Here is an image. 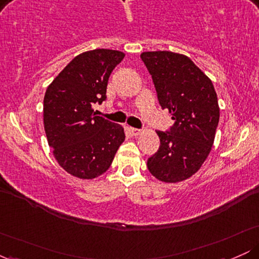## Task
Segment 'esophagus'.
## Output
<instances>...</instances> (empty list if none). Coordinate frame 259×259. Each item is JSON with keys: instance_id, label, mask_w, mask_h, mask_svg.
I'll return each instance as SVG.
<instances>
[{"instance_id": "esophagus-1", "label": "esophagus", "mask_w": 259, "mask_h": 259, "mask_svg": "<svg viewBox=\"0 0 259 259\" xmlns=\"http://www.w3.org/2000/svg\"><path fill=\"white\" fill-rule=\"evenodd\" d=\"M129 133L132 134L133 136H139L141 134V130L136 129V127H129Z\"/></svg>"}]
</instances>
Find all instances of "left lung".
Segmentation results:
<instances>
[{
  "label": "left lung",
  "instance_id": "left-lung-1",
  "mask_svg": "<svg viewBox=\"0 0 259 259\" xmlns=\"http://www.w3.org/2000/svg\"><path fill=\"white\" fill-rule=\"evenodd\" d=\"M151 74L162 109L174 124L157 132L158 151L147 159L157 179L178 183L194 175L209 154L219 123V106L212 81L189 57L169 51L140 56Z\"/></svg>",
  "mask_w": 259,
  "mask_h": 259
}]
</instances>
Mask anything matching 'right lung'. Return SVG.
<instances>
[{"label": "right lung", "mask_w": 259, "mask_h": 259, "mask_svg": "<svg viewBox=\"0 0 259 259\" xmlns=\"http://www.w3.org/2000/svg\"><path fill=\"white\" fill-rule=\"evenodd\" d=\"M124 53L99 49L76 56L47 88L44 125L53 156L80 179H94L111 167L125 139L123 126L96 115L107 99V84Z\"/></svg>", "instance_id": "obj_1"}]
</instances>
